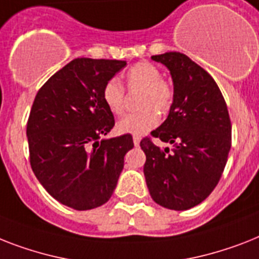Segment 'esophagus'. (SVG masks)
<instances>
[{"instance_id": "esophagus-1", "label": "esophagus", "mask_w": 259, "mask_h": 259, "mask_svg": "<svg viewBox=\"0 0 259 259\" xmlns=\"http://www.w3.org/2000/svg\"><path fill=\"white\" fill-rule=\"evenodd\" d=\"M133 141H134V145H136V146H140V142H141L140 137H133Z\"/></svg>"}]
</instances>
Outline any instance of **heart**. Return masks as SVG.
I'll return each instance as SVG.
<instances>
[{
	"instance_id": "b5f03b06",
	"label": "heart",
	"mask_w": 259,
	"mask_h": 259,
	"mask_svg": "<svg viewBox=\"0 0 259 259\" xmlns=\"http://www.w3.org/2000/svg\"><path fill=\"white\" fill-rule=\"evenodd\" d=\"M127 89L141 90L138 97L140 111L119 119L117 130L121 134L141 137L153 130L159 122V114L171 108L173 90L162 79V73L150 62H138L126 73ZM102 100L113 114H121L125 109V89L117 79H109L102 90Z\"/></svg>"
}]
</instances>
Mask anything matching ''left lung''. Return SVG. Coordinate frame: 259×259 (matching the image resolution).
I'll return each mask as SVG.
<instances>
[{
  "instance_id": "8db88e82",
  "label": "left lung",
  "mask_w": 259,
  "mask_h": 259,
  "mask_svg": "<svg viewBox=\"0 0 259 259\" xmlns=\"http://www.w3.org/2000/svg\"><path fill=\"white\" fill-rule=\"evenodd\" d=\"M151 60L169 69L174 86L169 115L151 136L173 148L141 141L146 185L158 205L188 210L217 186L232 146V122L215 81L188 56L167 52Z\"/></svg>"
}]
</instances>
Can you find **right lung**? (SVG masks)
<instances>
[{"label": "right lung", "instance_id": "obj_1", "mask_svg": "<svg viewBox=\"0 0 259 259\" xmlns=\"http://www.w3.org/2000/svg\"><path fill=\"white\" fill-rule=\"evenodd\" d=\"M126 61L75 58L37 93L26 126L30 165L53 198L75 210L110 199L133 137L102 138L114 126L105 83Z\"/></svg>", "mask_w": 259, "mask_h": 259}]
</instances>
